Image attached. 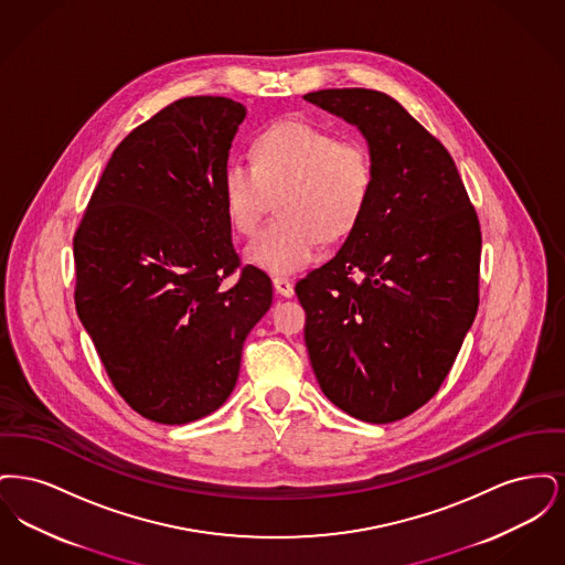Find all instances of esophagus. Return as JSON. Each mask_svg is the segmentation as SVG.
Here are the masks:
<instances>
[{"label":"esophagus","mask_w":565,"mask_h":565,"mask_svg":"<svg viewBox=\"0 0 565 565\" xmlns=\"http://www.w3.org/2000/svg\"><path fill=\"white\" fill-rule=\"evenodd\" d=\"M273 286L277 290V295L292 296L295 295V284L288 279V277H275L273 279Z\"/></svg>","instance_id":"34e87169"}]
</instances>
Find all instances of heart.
I'll return each mask as SVG.
<instances>
[{
    "mask_svg": "<svg viewBox=\"0 0 565 565\" xmlns=\"http://www.w3.org/2000/svg\"><path fill=\"white\" fill-rule=\"evenodd\" d=\"M375 189V162L360 141H339L307 120H279L260 131L252 161L235 157L222 173L231 224L254 235L277 196V217L245 249L247 263L292 275L318 260L322 242L358 226Z\"/></svg>",
    "mask_w": 565,
    "mask_h": 565,
    "instance_id": "1",
    "label": "heart"
}]
</instances>
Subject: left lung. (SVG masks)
Returning <instances> with one entry per match:
<instances>
[{"instance_id":"8db88e82","label":"left lung","mask_w":565,"mask_h":565,"mask_svg":"<svg viewBox=\"0 0 565 565\" xmlns=\"http://www.w3.org/2000/svg\"><path fill=\"white\" fill-rule=\"evenodd\" d=\"M305 99L364 135L369 207L332 260L296 284L305 343L326 398L369 424L430 401L479 309L481 226L447 148L385 93Z\"/></svg>"}]
</instances>
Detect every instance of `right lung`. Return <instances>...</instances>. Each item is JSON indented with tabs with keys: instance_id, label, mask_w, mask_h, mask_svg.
I'll return each instance as SVG.
<instances>
[{
	"instance_id": "right-lung-1",
	"label": "right lung",
	"mask_w": 565,
	"mask_h": 565,
	"mask_svg": "<svg viewBox=\"0 0 565 565\" xmlns=\"http://www.w3.org/2000/svg\"><path fill=\"white\" fill-rule=\"evenodd\" d=\"M243 118L210 95L162 108L118 143L74 237L82 326L125 403L164 426L226 403L273 300L252 265L222 286L242 267L222 173Z\"/></svg>"
}]
</instances>
